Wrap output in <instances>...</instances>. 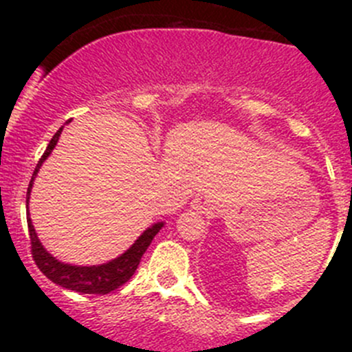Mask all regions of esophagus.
<instances>
[{
    "mask_svg": "<svg viewBox=\"0 0 352 352\" xmlns=\"http://www.w3.org/2000/svg\"><path fill=\"white\" fill-rule=\"evenodd\" d=\"M192 208L199 212H204V211H208V202H206L204 199H196L192 204Z\"/></svg>",
    "mask_w": 352,
    "mask_h": 352,
    "instance_id": "34e87169",
    "label": "esophagus"
}]
</instances>
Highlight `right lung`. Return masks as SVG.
<instances>
[{
    "label": "right lung",
    "mask_w": 352,
    "mask_h": 352,
    "mask_svg": "<svg viewBox=\"0 0 352 352\" xmlns=\"http://www.w3.org/2000/svg\"><path fill=\"white\" fill-rule=\"evenodd\" d=\"M69 122V120H67ZM63 133V127L58 133L52 136V140L49 141L47 150L42 155V158L38 160L37 166L34 170V175H32L30 184H28L27 189V225H28V233H30V243H32V257H34L35 264L41 269L42 274L47 279H51L56 285L66 287V289L76 291V293L83 294H107L110 291L117 289L119 286H122L124 283L129 281L133 278V274L136 272L138 265H140L141 257L146 252V248L150 247V243L153 242L155 235L163 228L165 223L158 221L155 225H151L150 228L144 230L138 240L127 248L124 254H120L119 257L112 258V261L105 262V264L98 265H73V264H65V262L58 261L54 255L49 254L44 248V245L38 240L37 233H35L34 225H32L30 212H28V199H30L32 187H34V180L37 177L38 170H41L42 163L47 160V156L52 153V150L58 144L59 136Z\"/></svg>",
    "instance_id": "right-lung-1"
}]
</instances>
